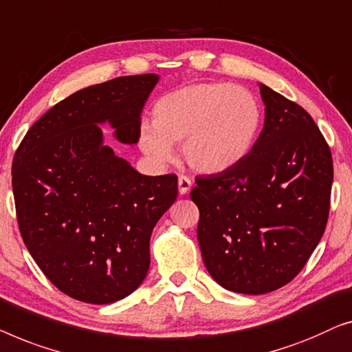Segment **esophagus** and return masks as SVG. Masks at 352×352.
Segmentation results:
<instances>
[{"label":"esophagus","mask_w":352,"mask_h":352,"mask_svg":"<svg viewBox=\"0 0 352 352\" xmlns=\"http://www.w3.org/2000/svg\"><path fill=\"white\" fill-rule=\"evenodd\" d=\"M191 190V180L185 175H180L178 177V191H180V195H186L188 191Z\"/></svg>","instance_id":"34e87169"}]
</instances>
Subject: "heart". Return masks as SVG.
Segmentation results:
<instances>
[{"mask_svg":"<svg viewBox=\"0 0 352 352\" xmlns=\"http://www.w3.org/2000/svg\"><path fill=\"white\" fill-rule=\"evenodd\" d=\"M263 122V108L249 89L230 82H199L156 102L153 124L138 132L140 150L157 164L174 157L182 143L186 164L199 174H220L245 160Z\"/></svg>","mask_w":352,"mask_h":352,"instance_id":"heart-1","label":"heart"}]
</instances>
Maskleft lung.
I'll return each instance as SVG.
<instances>
[{"label": "left lung", "instance_id": "obj_1", "mask_svg": "<svg viewBox=\"0 0 352 352\" xmlns=\"http://www.w3.org/2000/svg\"><path fill=\"white\" fill-rule=\"evenodd\" d=\"M265 122L244 161L197 177V241L226 290L261 295L303 270L329 219L333 161L313 118L258 82Z\"/></svg>", "mask_w": 352, "mask_h": 352}]
</instances>
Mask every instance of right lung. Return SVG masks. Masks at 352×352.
Listing matches in <instances>:
<instances>
[{
	"mask_svg": "<svg viewBox=\"0 0 352 352\" xmlns=\"http://www.w3.org/2000/svg\"><path fill=\"white\" fill-rule=\"evenodd\" d=\"M157 82L148 73L72 94L34 122L14 156L22 239L47 279L84 303H115L142 284L153 228L177 199V175L137 172L100 127L135 145Z\"/></svg>",
	"mask_w": 352,
	"mask_h": 352,
	"instance_id": "1",
	"label": "right lung"
}]
</instances>
